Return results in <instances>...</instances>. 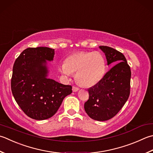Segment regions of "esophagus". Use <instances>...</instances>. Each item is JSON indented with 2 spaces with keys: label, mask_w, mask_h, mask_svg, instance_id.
Wrapping results in <instances>:
<instances>
[{
  "label": "esophagus",
  "mask_w": 153,
  "mask_h": 153,
  "mask_svg": "<svg viewBox=\"0 0 153 153\" xmlns=\"http://www.w3.org/2000/svg\"><path fill=\"white\" fill-rule=\"evenodd\" d=\"M79 89V88H78V87H76V86H73L72 88V90L74 92H76Z\"/></svg>",
  "instance_id": "1"
}]
</instances>
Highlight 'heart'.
I'll return each instance as SVG.
<instances>
[{
    "label": "heart",
    "instance_id": "b5f03b06",
    "mask_svg": "<svg viewBox=\"0 0 153 153\" xmlns=\"http://www.w3.org/2000/svg\"><path fill=\"white\" fill-rule=\"evenodd\" d=\"M105 70V60L99 52L75 53L60 66L61 72L65 76L76 74L77 82L83 86L96 84L103 78Z\"/></svg>",
    "mask_w": 153,
    "mask_h": 153
}]
</instances>
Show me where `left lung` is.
Returning a JSON list of instances; mask_svg holds the SVG:
<instances>
[{
  "label": "left lung",
  "mask_w": 153,
  "mask_h": 153,
  "mask_svg": "<svg viewBox=\"0 0 153 153\" xmlns=\"http://www.w3.org/2000/svg\"><path fill=\"white\" fill-rule=\"evenodd\" d=\"M111 68L100 82L88 89L89 100L84 104L87 114L94 120L104 121L115 117L130 95L131 71L125 56L112 48L101 46Z\"/></svg>",
  "instance_id": "8db88e82"
}]
</instances>
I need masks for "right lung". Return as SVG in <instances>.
Here are the masks:
<instances>
[{"label":"right lung","mask_w":153,"mask_h":153,"mask_svg":"<svg viewBox=\"0 0 153 153\" xmlns=\"http://www.w3.org/2000/svg\"><path fill=\"white\" fill-rule=\"evenodd\" d=\"M54 49L28 48L14 62L11 90L15 101L29 117L44 120L55 114L72 87L47 78L46 60H53Z\"/></svg>","instance_id":"right-lung-1"}]
</instances>
